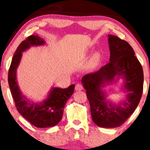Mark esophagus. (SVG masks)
<instances>
[{
  "instance_id": "esophagus-1",
  "label": "esophagus",
  "mask_w": 150,
  "mask_h": 150,
  "mask_svg": "<svg viewBox=\"0 0 150 150\" xmlns=\"http://www.w3.org/2000/svg\"><path fill=\"white\" fill-rule=\"evenodd\" d=\"M83 89V86H82L81 84H77L75 85V90L76 91H81Z\"/></svg>"
}]
</instances>
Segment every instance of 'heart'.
Returning a JSON list of instances; mask_svg holds the SVG:
<instances>
[{
  "instance_id": "heart-1",
  "label": "heart",
  "mask_w": 150,
  "mask_h": 150,
  "mask_svg": "<svg viewBox=\"0 0 150 150\" xmlns=\"http://www.w3.org/2000/svg\"><path fill=\"white\" fill-rule=\"evenodd\" d=\"M99 58H100V56H99V53H94V55L92 56V58H91V61H90L91 65H95L96 63L99 61Z\"/></svg>"
}]
</instances>
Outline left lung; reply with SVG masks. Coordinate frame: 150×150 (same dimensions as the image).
<instances>
[{
  "instance_id": "left-lung-1",
  "label": "left lung",
  "mask_w": 150,
  "mask_h": 150,
  "mask_svg": "<svg viewBox=\"0 0 150 150\" xmlns=\"http://www.w3.org/2000/svg\"><path fill=\"white\" fill-rule=\"evenodd\" d=\"M109 63L95 73L81 79L90 105L92 120L99 127H119L133 113L138 106L143 90L142 65L128 42L108 34ZM122 80L121 88L125 94L120 102L108 98L105 87Z\"/></svg>"
}]
</instances>
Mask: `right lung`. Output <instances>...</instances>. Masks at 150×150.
<instances>
[{"mask_svg":"<svg viewBox=\"0 0 150 150\" xmlns=\"http://www.w3.org/2000/svg\"><path fill=\"white\" fill-rule=\"evenodd\" d=\"M44 45H46V42L39 36L31 35L27 37L15 51L8 72V84L17 110L31 124L40 128L55 126L61 121L65 105L73 95L75 89V85H71L66 89L51 87L42 101H32L22 94L17 80V70L21 61L22 53L31 47Z\"/></svg>","mask_w":150,"mask_h":150,"instance_id":"1","label":"right lung"}]
</instances>
